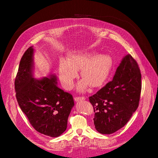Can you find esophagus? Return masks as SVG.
<instances>
[{
  "label": "esophagus",
  "mask_w": 158,
  "mask_h": 158,
  "mask_svg": "<svg viewBox=\"0 0 158 158\" xmlns=\"http://www.w3.org/2000/svg\"><path fill=\"white\" fill-rule=\"evenodd\" d=\"M75 101H79V100H85V96H75Z\"/></svg>",
  "instance_id": "34e87169"
}]
</instances>
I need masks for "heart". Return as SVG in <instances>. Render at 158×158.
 <instances>
[{
  "label": "heart",
  "instance_id": "obj_1",
  "mask_svg": "<svg viewBox=\"0 0 158 158\" xmlns=\"http://www.w3.org/2000/svg\"><path fill=\"white\" fill-rule=\"evenodd\" d=\"M110 64V58L106 55L94 57L82 53L71 55L68 61L64 59L60 60V81L65 89H70L73 85L74 80L78 75L77 70H80V75L83 80L77 87L79 91H84L88 85L92 88H100L108 78Z\"/></svg>",
  "mask_w": 158,
  "mask_h": 158
}]
</instances>
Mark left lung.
Masks as SVG:
<instances>
[{
    "mask_svg": "<svg viewBox=\"0 0 158 158\" xmlns=\"http://www.w3.org/2000/svg\"><path fill=\"white\" fill-rule=\"evenodd\" d=\"M141 74L138 63L127 55L111 81L89 97L94 111V123L100 134L110 135L122 128L139 105Z\"/></svg>",
    "mask_w": 158,
    "mask_h": 158,
    "instance_id": "8db88e82",
    "label": "left lung"
}]
</instances>
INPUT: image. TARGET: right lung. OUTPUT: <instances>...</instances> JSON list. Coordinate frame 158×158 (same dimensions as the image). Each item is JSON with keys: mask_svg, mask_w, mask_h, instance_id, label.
Here are the masks:
<instances>
[{"mask_svg": "<svg viewBox=\"0 0 158 158\" xmlns=\"http://www.w3.org/2000/svg\"><path fill=\"white\" fill-rule=\"evenodd\" d=\"M33 49L29 48L20 60L15 79L18 105L32 126L43 135L58 137L67 127L74 105L73 97L56 85V79H35L32 75Z\"/></svg>", "mask_w": 158, "mask_h": 158, "instance_id": "add662e5", "label": "right lung"}]
</instances>
